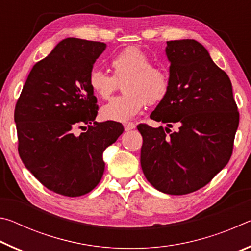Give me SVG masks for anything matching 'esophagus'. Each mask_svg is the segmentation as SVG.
<instances>
[{"label":"esophagus","mask_w":251,"mask_h":251,"mask_svg":"<svg viewBox=\"0 0 251 251\" xmlns=\"http://www.w3.org/2000/svg\"><path fill=\"white\" fill-rule=\"evenodd\" d=\"M136 127V125L134 124V123H125L124 124V128H125V130L127 131V130H131V129H134Z\"/></svg>","instance_id":"esophagus-1"}]
</instances>
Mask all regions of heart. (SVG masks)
Returning <instances> with one entry per match:
<instances>
[{
	"label": "heart",
	"mask_w": 251,
	"mask_h": 251,
	"mask_svg": "<svg viewBox=\"0 0 251 251\" xmlns=\"http://www.w3.org/2000/svg\"><path fill=\"white\" fill-rule=\"evenodd\" d=\"M151 56L137 46H128L110 59L113 76L103 71L92 70L88 86L101 100H108L123 82L124 95L114 97L100 108L104 120L127 122L148 105H157L169 94L171 72L161 64H151Z\"/></svg>",
	"instance_id": "obj_1"
}]
</instances>
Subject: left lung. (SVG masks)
Instances as JSON below:
<instances>
[{
	"label": "left lung",
	"instance_id": "8db88e82",
	"mask_svg": "<svg viewBox=\"0 0 251 251\" xmlns=\"http://www.w3.org/2000/svg\"><path fill=\"white\" fill-rule=\"evenodd\" d=\"M172 86L151 114L168 127L139 124L141 165L161 193L186 195L206 186L230 159L239 112L226 72L195 40L168 41ZM174 122L180 130L169 134Z\"/></svg>",
	"mask_w": 251,
	"mask_h": 251
}]
</instances>
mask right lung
<instances>
[{"label": "right lung", "mask_w": 251, "mask_h": 251, "mask_svg": "<svg viewBox=\"0 0 251 251\" xmlns=\"http://www.w3.org/2000/svg\"><path fill=\"white\" fill-rule=\"evenodd\" d=\"M105 48L74 37L59 42L33 66L15 105L21 159L42 185L63 196H83L99 185L105 148L124 131L121 123L95 122L99 105L88 74Z\"/></svg>", "instance_id": "add662e5"}]
</instances>
